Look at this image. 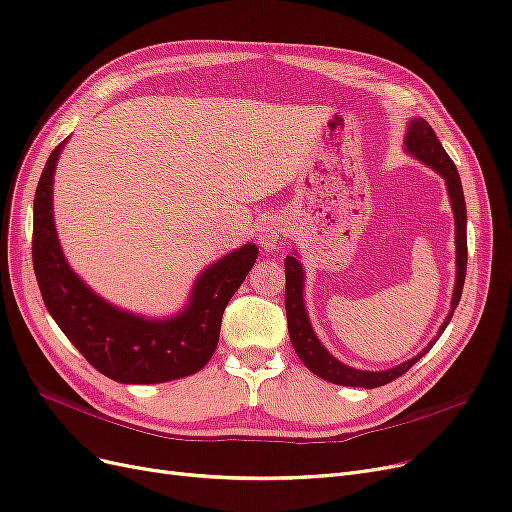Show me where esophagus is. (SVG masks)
I'll return each instance as SVG.
<instances>
[{
	"instance_id": "obj_1",
	"label": "esophagus",
	"mask_w": 512,
	"mask_h": 512,
	"mask_svg": "<svg viewBox=\"0 0 512 512\" xmlns=\"http://www.w3.org/2000/svg\"><path fill=\"white\" fill-rule=\"evenodd\" d=\"M282 234H285V225L280 223V219H268L266 223L261 225V232H259V244L263 246V249H276Z\"/></svg>"
}]
</instances>
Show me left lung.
Wrapping results in <instances>:
<instances>
[{
  "mask_svg": "<svg viewBox=\"0 0 512 512\" xmlns=\"http://www.w3.org/2000/svg\"><path fill=\"white\" fill-rule=\"evenodd\" d=\"M407 151L415 158H420L428 166L437 170L439 175H443L447 189H449V198H451V208H453V217H456V251H458V274H456V289H453V299H451V312L445 318V323L439 331V335L445 331L449 325V320L453 316V310L458 308L462 289H464V278H466V261H468V244H466V202H464V192H462V181L460 173L453 160L447 156V151L443 149L437 132L432 130V126L422 120L415 118L409 124L407 130V139H405ZM285 274H287V287H285V308H287V323H289V337L291 344L297 352V356L314 375L323 377V380L339 386H354V388H380L384 384H390L396 377H401L407 373L420 358L434 346V342L428 344L424 352L418 356H413L411 361L388 369V371H358L352 367H346L333 358L323 344L318 342L310 320L304 308V299H301V289H304V270H301L299 261L295 257L285 259Z\"/></svg>",
  "mask_w": 512,
  "mask_h": 512,
  "instance_id": "obj_1",
  "label": "left lung"
}]
</instances>
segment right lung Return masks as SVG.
Returning <instances> with one entry per match:
<instances>
[{"instance_id":"add662e5","label":"right lung","mask_w":512,"mask_h":512,"mask_svg":"<svg viewBox=\"0 0 512 512\" xmlns=\"http://www.w3.org/2000/svg\"><path fill=\"white\" fill-rule=\"evenodd\" d=\"M63 145L52 149L33 202V270L48 312L86 361L113 382L162 384L200 371L217 348L221 316L251 272L257 246H240L208 268L177 318L158 323L109 306L69 270L56 240L52 177Z\"/></svg>"}]
</instances>
